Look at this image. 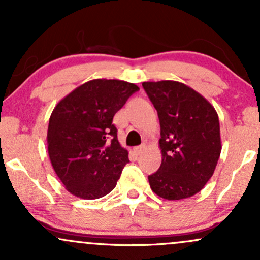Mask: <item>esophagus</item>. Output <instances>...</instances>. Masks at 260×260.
<instances>
[{
  "label": "esophagus",
  "mask_w": 260,
  "mask_h": 260,
  "mask_svg": "<svg viewBox=\"0 0 260 260\" xmlns=\"http://www.w3.org/2000/svg\"><path fill=\"white\" fill-rule=\"evenodd\" d=\"M144 149H145V145L143 144V145H139V147L134 148V150H136L137 154H142L143 151H144Z\"/></svg>",
  "instance_id": "1"
}]
</instances>
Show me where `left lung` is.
Segmentation results:
<instances>
[{
	"mask_svg": "<svg viewBox=\"0 0 260 260\" xmlns=\"http://www.w3.org/2000/svg\"><path fill=\"white\" fill-rule=\"evenodd\" d=\"M160 121V169L148 176L168 201L197 194L213 176L221 153L219 116L198 91L176 80L144 82Z\"/></svg>",
	"mask_w": 260,
	"mask_h": 260,
	"instance_id": "left-lung-1",
	"label": "left lung"
}]
</instances>
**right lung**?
I'll list each match as a JSON object with an SVG mask.
<instances>
[{"label":"right lung","instance_id":"1","mask_svg":"<svg viewBox=\"0 0 260 260\" xmlns=\"http://www.w3.org/2000/svg\"><path fill=\"white\" fill-rule=\"evenodd\" d=\"M138 90L124 80L92 79L55 106L47 128V150L56 175L71 194L98 199L116 187L129 159L112 120Z\"/></svg>","mask_w":260,"mask_h":260}]
</instances>
